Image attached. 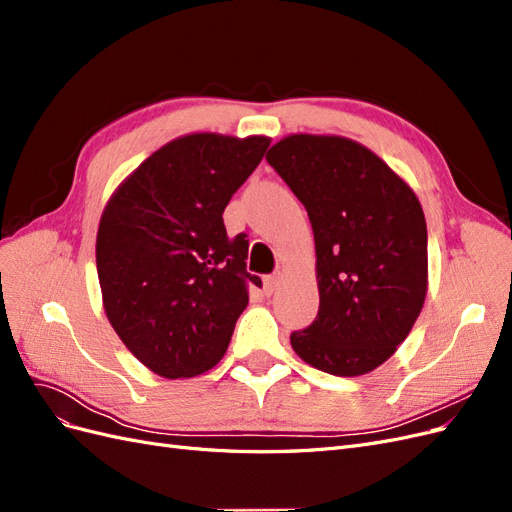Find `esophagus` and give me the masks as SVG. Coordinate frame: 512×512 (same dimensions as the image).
I'll use <instances>...</instances> for the list:
<instances>
[{
    "instance_id": "esophagus-1",
    "label": "esophagus",
    "mask_w": 512,
    "mask_h": 512,
    "mask_svg": "<svg viewBox=\"0 0 512 512\" xmlns=\"http://www.w3.org/2000/svg\"><path fill=\"white\" fill-rule=\"evenodd\" d=\"M265 284H262V292L267 294V297H271V294L277 290V286H280V275H265V280H262Z\"/></svg>"
}]
</instances>
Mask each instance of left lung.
Listing matches in <instances>:
<instances>
[{"label":"left lung","mask_w":512,"mask_h":512,"mask_svg":"<svg viewBox=\"0 0 512 512\" xmlns=\"http://www.w3.org/2000/svg\"><path fill=\"white\" fill-rule=\"evenodd\" d=\"M267 162L303 203L316 241L318 316L290 344L327 374H367L393 356L425 303L421 203L350 138L292 134L269 149Z\"/></svg>","instance_id":"obj_1"}]
</instances>
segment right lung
<instances>
[{
  "mask_svg": "<svg viewBox=\"0 0 512 512\" xmlns=\"http://www.w3.org/2000/svg\"><path fill=\"white\" fill-rule=\"evenodd\" d=\"M267 136L190 134L119 185L102 213L96 265L108 322L164 378H192L224 356L247 307L245 232L222 213L269 147Z\"/></svg>",
  "mask_w": 512,
  "mask_h": 512,
  "instance_id": "1",
  "label": "right lung"
}]
</instances>
